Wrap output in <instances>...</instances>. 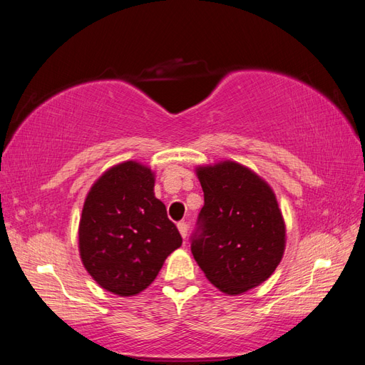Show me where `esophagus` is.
<instances>
[{"label": "esophagus", "mask_w": 365, "mask_h": 365, "mask_svg": "<svg viewBox=\"0 0 365 365\" xmlns=\"http://www.w3.org/2000/svg\"><path fill=\"white\" fill-rule=\"evenodd\" d=\"M178 230H180V235L182 236V239H185L187 233H189V225H187L185 222H180L178 224Z\"/></svg>", "instance_id": "34e87169"}]
</instances>
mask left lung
Instances as JSON below:
<instances>
[{"mask_svg": "<svg viewBox=\"0 0 365 365\" xmlns=\"http://www.w3.org/2000/svg\"><path fill=\"white\" fill-rule=\"evenodd\" d=\"M204 207L192 254L210 283L228 295L256 288L279 267L286 227L263 178L236 161L197 165Z\"/></svg>", "mask_w": 365, "mask_h": 365, "instance_id": "obj_1", "label": "left lung"}]
</instances>
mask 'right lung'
Returning <instances> with one entry per match:
<instances>
[{
    "label": "right lung",
    "instance_id": "obj_1",
    "mask_svg": "<svg viewBox=\"0 0 365 365\" xmlns=\"http://www.w3.org/2000/svg\"><path fill=\"white\" fill-rule=\"evenodd\" d=\"M155 173L123 161L102 173L86 195L79 222L85 269L103 289L137 295L155 280L182 237L153 193Z\"/></svg>",
    "mask_w": 365,
    "mask_h": 365
}]
</instances>
